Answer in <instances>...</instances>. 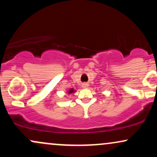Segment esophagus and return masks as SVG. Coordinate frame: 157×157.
Instances as JSON below:
<instances>
[{"instance_id": "esophagus-1", "label": "esophagus", "mask_w": 157, "mask_h": 157, "mask_svg": "<svg viewBox=\"0 0 157 157\" xmlns=\"http://www.w3.org/2000/svg\"><path fill=\"white\" fill-rule=\"evenodd\" d=\"M82 87L83 88V89H87V88L89 87V84L86 83V82H84V83L82 84Z\"/></svg>"}]
</instances>
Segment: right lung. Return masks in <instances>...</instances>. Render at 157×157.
Returning a JSON list of instances; mask_svg holds the SVG:
<instances>
[{"instance_id": "obj_1", "label": "right lung", "mask_w": 157, "mask_h": 157, "mask_svg": "<svg viewBox=\"0 0 157 157\" xmlns=\"http://www.w3.org/2000/svg\"><path fill=\"white\" fill-rule=\"evenodd\" d=\"M66 93L69 94H72V93H75V90L73 88H71V89L67 90V91H66Z\"/></svg>"}]
</instances>
